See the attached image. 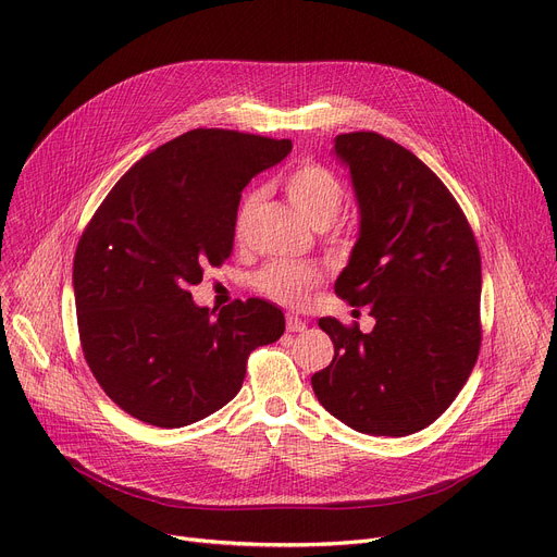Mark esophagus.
<instances>
[{
    "mask_svg": "<svg viewBox=\"0 0 557 557\" xmlns=\"http://www.w3.org/2000/svg\"><path fill=\"white\" fill-rule=\"evenodd\" d=\"M286 330H288V332H305V330H307V323H305V320H302L300 315L288 313V315H286Z\"/></svg>",
    "mask_w": 557,
    "mask_h": 557,
    "instance_id": "1",
    "label": "esophagus"
}]
</instances>
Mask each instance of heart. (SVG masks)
Here are the masks:
<instances>
[{
  "label": "heart",
  "mask_w": 557,
  "mask_h": 557,
  "mask_svg": "<svg viewBox=\"0 0 557 557\" xmlns=\"http://www.w3.org/2000/svg\"><path fill=\"white\" fill-rule=\"evenodd\" d=\"M284 191L294 210L313 230L330 227L343 210L345 189L336 175L320 164H302L290 171L284 181ZM257 208V196L250 194L242 202L234 234L242 239L248 221ZM320 273L309 263L296 261H273L255 275V286L263 296H269L282 305L300 307L309 300L311 290L318 286Z\"/></svg>",
  "instance_id": "obj_1"
}]
</instances>
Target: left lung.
Masks as SVG:
<instances>
[{
	"label": "left lung",
	"instance_id": "1",
	"mask_svg": "<svg viewBox=\"0 0 557 557\" xmlns=\"http://www.w3.org/2000/svg\"><path fill=\"white\" fill-rule=\"evenodd\" d=\"M349 171L359 237L336 294L368 307L372 332L318 325L332 363L311 376L327 411L368 435H411L441 418L481 347V255L458 202L411 151L376 133L334 137Z\"/></svg>",
	"mask_w": 557,
	"mask_h": 557
}]
</instances>
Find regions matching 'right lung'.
Wrapping results in <instances>:
<instances>
[{"mask_svg":"<svg viewBox=\"0 0 557 557\" xmlns=\"http://www.w3.org/2000/svg\"><path fill=\"white\" fill-rule=\"evenodd\" d=\"M288 153V139L189 131L131 166L85 227L72 273L83 355L128 416L162 429L212 416L239 393L252 349L284 334L273 302L216 313L187 288L230 257L252 175Z\"/></svg>","mask_w":557,"mask_h":557,"instance_id":"right-lung-1","label":"right lung"}]
</instances>
